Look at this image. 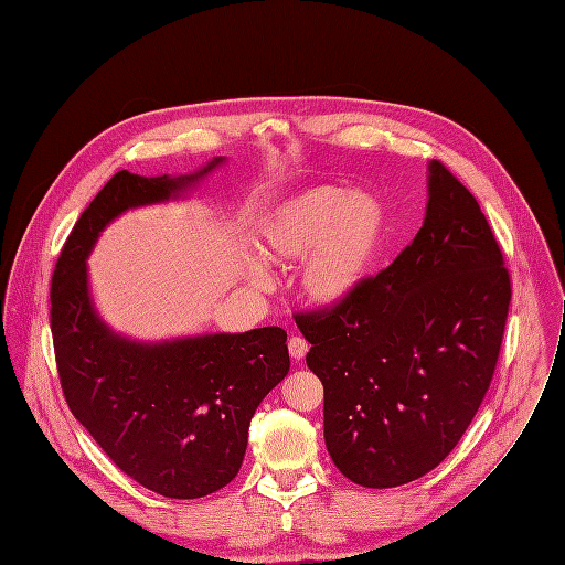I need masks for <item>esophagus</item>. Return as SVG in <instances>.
<instances>
[{
	"label": "esophagus",
	"mask_w": 565,
	"mask_h": 565,
	"mask_svg": "<svg viewBox=\"0 0 565 565\" xmlns=\"http://www.w3.org/2000/svg\"><path fill=\"white\" fill-rule=\"evenodd\" d=\"M287 347H289V355L294 360H302L307 355V351H309V342L305 338H300V335H291Z\"/></svg>",
	"instance_id": "1"
}]
</instances>
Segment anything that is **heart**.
Masks as SVG:
<instances>
[{
	"mask_svg": "<svg viewBox=\"0 0 565 565\" xmlns=\"http://www.w3.org/2000/svg\"><path fill=\"white\" fill-rule=\"evenodd\" d=\"M386 207L366 190L320 185L278 205L260 230V252L274 265L307 263L302 289L320 307L347 300L371 274L386 241ZM256 287L267 282L249 267Z\"/></svg>",
	"mask_w": 565,
	"mask_h": 565,
	"instance_id": "b5f03b06",
	"label": "heart"
}]
</instances>
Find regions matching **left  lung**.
<instances>
[{
    "instance_id": "8db88e82",
    "label": "left lung",
    "mask_w": 565,
    "mask_h": 565,
    "mask_svg": "<svg viewBox=\"0 0 565 565\" xmlns=\"http://www.w3.org/2000/svg\"><path fill=\"white\" fill-rule=\"evenodd\" d=\"M510 296L479 203L430 161L413 243L340 305L296 313L324 386L327 450L344 477L402 486L457 446L490 386Z\"/></svg>"
}]
</instances>
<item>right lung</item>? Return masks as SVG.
<instances>
[{
  "label": "right lung",
  "mask_w": 565,
  "mask_h": 565,
  "mask_svg": "<svg viewBox=\"0 0 565 565\" xmlns=\"http://www.w3.org/2000/svg\"><path fill=\"white\" fill-rule=\"evenodd\" d=\"M218 163L177 179L117 172L75 223L51 285L55 360L73 415L128 477L172 499L205 497L236 477L249 422L289 371L287 331L121 338L93 307L86 258L119 214L177 199Z\"/></svg>",
  "instance_id": "1"
}]
</instances>
